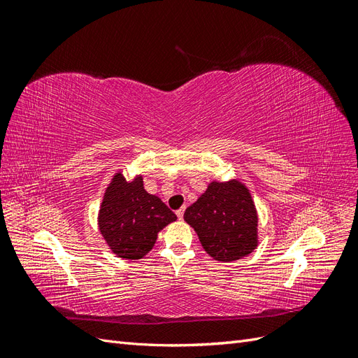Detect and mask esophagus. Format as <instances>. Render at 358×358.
Here are the masks:
<instances>
[{"instance_id":"1","label":"esophagus","mask_w":358,"mask_h":358,"mask_svg":"<svg viewBox=\"0 0 358 358\" xmlns=\"http://www.w3.org/2000/svg\"><path fill=\"white\" fill-rule=\"evenodd\" d=\"M183 213H185V208H180L179 210H176V215H178V218H179V220H182V218H183Z\"/></svg>"}]
</instances>
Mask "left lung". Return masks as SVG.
<instances>
[{"mask_svg": "<svg viewBox=\"0 0 358 358\" xmlns=\"http://www.w3.org/2000/svg\"><path fill=\"white\" fill-rule=\"evenodd\" d=\"M203 249L221 263L251 254L258 246V212L239 179L212 180L183 215Z\"/></svg>", "mask_w": 358, "mask_h": 358, "instance_id": "left-lung-1", "label": "left lung"}]
</instances>
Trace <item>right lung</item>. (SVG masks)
<instances>
[{
    "label": "right lung",
    "mask_w": 358,
    "mask_h": 358,
    "mask_svg": "<svg viewBox=\"0 0 358 358\" xmlns=\"http://www.w3.org/2000/svg\"><path fill=\"white\" fill-rule=\"evenodd\" d=\"M159 197L143 187V176L127 180L116 171L99 210V230L110 251L124 259H140L154 248L158 233L176 221Z\"/></svg>",
    "instance_id": "obj_1"
}]
</instances>
